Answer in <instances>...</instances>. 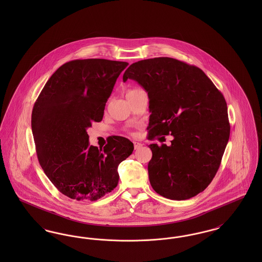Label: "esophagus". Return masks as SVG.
Instances as JSON below:
<instances>
[{
	"label": "esophagus",
	"mask_w": 262,
	"mask_h": 262,
	"mask_svg": "<svg viewBox=\"0 0 262 262\" xmlns=\"http://www.w3.org/2000/svg\"><path fill=\"white\" fill-rule=\"evenodd\" d=\"M134 145H135V149L136 150L140 149L142 147V144L140 142H137V141L134 142Z\"/></svg>",
	"instance_id": "34e87169"
}]
</instances>
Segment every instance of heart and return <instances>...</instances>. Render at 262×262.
Masks as SVG:
<instances>
[{"label": "heart", "mask_w": 262, "mask_h": 262, "mask_svg": "<svg viewBox=\"0 0 262 262\" xmlns=\"http://www.w3.org/2000/svg\"><path fill=\"white\" fill-rule=\"evenodd\" d=\"M137 89H132V90H128L127 92H126V95H128V94H130L132 92H134V91H136Z\"/></svg>", "instance_id": "obj_1"}]
</instances>
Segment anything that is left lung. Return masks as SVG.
Wrapping results in <instances>:
<instances>
[{
	"label": "left lung",
	"mask_w": 262,
	"mask_h": 262,
	"mask_svg": "<svg viewBox=\"0 0 262 262\" xmlns=\"http://www.w3.org/2000/svg\"><path fill=\"white\" fill-rule=\"evenodd\" d=\"M148 93V139L171 135V145H148L150 184L166 199L188 200L209 186L230 137L223 94L200 68L168 57L142 60L124 74Z\"/></svg>",
	"instance_id": "1"
}]
</instances>
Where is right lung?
<instances>
[{"label":"right lung","instance_id":"1","mask_svg":"<svg viewBox=\"0 0 262 262\" xmlns=\"http://www.w3.org/2000/svg\"><path fill=\"white\" fill-rule=\"evenodd\" d=\"M126 62L74 60L49 78L34 103L31 128L38 160L57 189L72 200L94 201L117 187L118 166L134 151L114 136L102 148L89 145L88 128L101 122Z\"/></svg>","mask_w":262,"mask_h":262}]
</instances>
